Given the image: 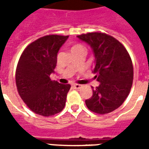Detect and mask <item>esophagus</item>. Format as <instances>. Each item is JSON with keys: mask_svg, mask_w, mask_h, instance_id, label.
Wrapping results in <instances>:
<instances>
[{"mask_svg": "<svg viewBox=\"0 0 149 149\" xmlns=\"http://www.w3.org/2000/svg\"><path fill=\"white\" fill-rule=\"evenodd\" d=\"M81 86H82V85H81V84H73V88H76V89H79V88H81Z\"/></svg>", "mask_w": 149, "mask_h": 149, "instance_id": "1", "label": "esophagus"}]
</instances>
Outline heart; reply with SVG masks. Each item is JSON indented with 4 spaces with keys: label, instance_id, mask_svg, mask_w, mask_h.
I'll list each match as a JSON object with an SVG mask.
<instances>
[{
    "label": "heart",
    "instance_id": "obj_1",
    "mask_svg": "<svg viewBox=\"0 0 149 149\" xmlns=\"http://www.w3.org/2000/svg\"><path fill=\"white\" fill-rule=\"evenodd\" d=\"M78 49H84V47L81 44H74L72 46L71 52L74 51V50H78Z\"/></svg>",
    "mask_w": 149,
    "mask_h": 149
}]
</instances>
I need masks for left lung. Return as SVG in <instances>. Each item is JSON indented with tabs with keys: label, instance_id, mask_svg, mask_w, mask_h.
<instances>
[{
	"label": "left lung",
	"instance_id": "1",
	"mask_svg": "<svg viewBox=\"0 0 149 149\" xmlns=\"http://www.w3.org/2000/svg\"><path fill=\"white\" fill-rule=\"evenodd\" d=\"M92 47L95 55L94 77L100 82L93 96L85 100L88 109L107 114L125 102L133 81V66L129 53L121 43L104 33L94 32L77 36Z\"/></svg>",
	"mask_w": 149,
	"mask_h": 149
}]
</instances>
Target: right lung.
I'll return each instance as SVG.
<instances>
[{"label":"right lung","instance_id":"add662e5","mask_svg":"<svg viewBox=\"0 0 149 149\" xmlns=\"http://www.w3.org/2000/svg\"><path fill=\"white\" fill-rule=\"evenodd\" d=\"M68 36L47 35L29 44L21 53L16 69L17 92L36 114L50 116L65 106L71 85L52 81L59 49Z\"/></svg>","mask_w":149,"mask_h":149}]
</instances>
